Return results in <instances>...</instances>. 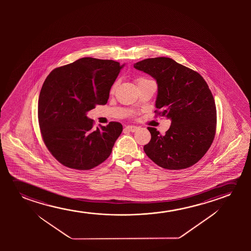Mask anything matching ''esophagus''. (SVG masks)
Instances as JSON below:
<instances>
[{
  "mask_svg": "<svg viewBox=\"0 0 251 251\" xmlns=\"http://www.w3.org/2000/svg\"><path fill=\"white\" fill-rule=\"evenodd\" d=\"M127 131H130V132H135L138 130V127L136 126H132V125H128L127 127H125Z\"/></svg>",
  "mask_w": 251,
  "mask_h": 251,
  "instance_id": "1",
  "label": "esophagus"
}]
</instances>
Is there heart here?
<instances>
[{"label":"heart","mask_w":251,"mask_h":251,"mask_svg":"<svg viewBox=\"0 0 251 251\" xmlns=\"http://www.w3.org/2000/svg\"><path fill=\"white\" fill-rule=\"evenodd\" d=\"M140 79H138V81L140 80ZM116 87H117V84H114L113 86L111 87V92H114L115 91V89H116Z\"/></svg>","instance_id":"1"}]
</instances>
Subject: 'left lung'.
<instances>
[{
  "instance_id": "8db88e82",
  "label": "left lung",
  "mask_w": 251,
  "mask_h": 251,
  "mask_svg": "<svg viewBox=\"0 0 251 251\" xmlns=\"http://www.w3.org/2000/svg\"><path fill=\"white\" fill-rule=\"evenodd\" d=\"M134 67L156 79L155 106L162 110L158 115L172 121L165 135L148 127L151 137L144 146L146 154L168 170L195 165L209 149L216 131V106L205 79L169 57L145 59Z\"/></svg>"
}]
</instances>
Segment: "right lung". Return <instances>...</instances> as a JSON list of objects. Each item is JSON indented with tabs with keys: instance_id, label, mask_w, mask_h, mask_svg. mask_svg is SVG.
Returning <instances> with one entry per match:
<instances>
[{
	"instance_id": "right-lung-1",
	"label": "right lung",
	"mask_w": 251,
	"mask_h": 251,
	"mask_svg": "<svg viewBox=\"0 0 251 251\" xmlns=\"http://www.w3.org/2000/svg\"><path fill=\"white\" fill-rule=\"evenodd\" d=\"M124 66L113 60L83 57L47 76L38 99V123L45 144L62 165L86 171L110 156L123 125L110 122L93 129L86 113L107 103Z\"/></svg>"
}]
</instances>
